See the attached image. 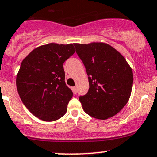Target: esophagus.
Wrapping results in <instances>:
<instances>
[{
    "label": "esophagus",
    "mask_w": 157,
    "mask_h": 157,
    "mask_svg": "<svg viewBox=\"0 0 157 157\" xmlns=\"http://www.w3.org/2000/svg\"><path fill=\"white\" fill-rule=\"evenodd\" d=\"M72 91H73L74 94H76L77 93V87H72Z\"/></svg>",
    "instance_id": "esophagus-1"
}]
</instances>
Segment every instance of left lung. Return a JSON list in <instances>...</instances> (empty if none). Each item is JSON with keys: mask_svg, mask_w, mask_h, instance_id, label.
<instances>
[{"mask_svg": "<svg viewBox=\"0 0 157 157\" xmlns=\"http://www.w3.org/2000/svg\"><path fill=\"white\" fill-rule=\"evenodd\" d=\"M88 75V92L80 96L84 111L98 120L113 117L129 99L132 70L125 58L105 43L74 44Z\"/></svg>", "mask_w": 157, "mask_h": 157, "instance_id": "obj_1", "label": "left lung"}]
</instances>
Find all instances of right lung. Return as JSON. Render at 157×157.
<instances>
[{
  "label": "right lung",
  "mask_w": 157,
  "mask_h": 157,
  "mask_svg": "<svg viewBox=\"0 0 157 157\" xmlns=\"http://www.w3.org/2000/svg\"><path fill=\"white\" fill-rule=\"evenodd\" d=\"M74 52L72 44L51 43L34 49L23 59L16 87L25 106L36 117L51 122L67 112L73 92L65 82L63 64Z\"/></svg>",
  "instance_id": "obj_1"
}]
</instances>
